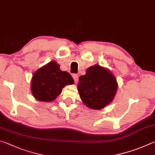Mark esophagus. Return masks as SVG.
Masks as SVG:
<instances>
[{
	"mask_svg": "<svg viewBox=\"0 0 155 155\" xmlns=\"http://www.w3.org/2000/svg\"><path fill=\"white\" fill-rule=\"evenodd\" d=\"M73 78L74 80V82L75 84L78 82V80H79V78H78V75L77 74H73Z\"/></svg>",
	"mask_w": 155,
	"mask_h": 155,
	"instance_id": "esophagus-1",
	"label": "esophagus"
}]
</instances>
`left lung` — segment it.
I'll return each mask as SVG.
<instances>
[{"label":"left lung","mask_w":155,"mask_h":155,"mask_svg":"<svg viewBox=\"0 0 155 155\" xmlns=\"http://www.w3.org/2000/svg\"><path fill=\"white\" fill-rule=\"evenodd\" d=\"M118 89L115 76L107 68L96 64L79 78L78 91L80 99L90 109L99 110L112 102Z\"/></svg>","instance_id":"8db88e82"}]
</instances>
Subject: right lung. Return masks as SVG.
Masks as SVG:
<instances>
[{
  "label": "right lung",
  "mask_w": 155,
  "mask_h": 155,
  "mask_svg": "<svg viewBox=\"0 0 155 155\" xmlns=\"http://www.w3.org/2000/svg\"><path fill=\"white\" fill-rule=\"evenodd\" d=\"M73 83L72 76L67 71H62L60 65L51 61L33 73L31 90L37 101L51 102L62 93L65 86Z\"/></svg>",
  "instance_id": "add662e5"
}]
</instances>
